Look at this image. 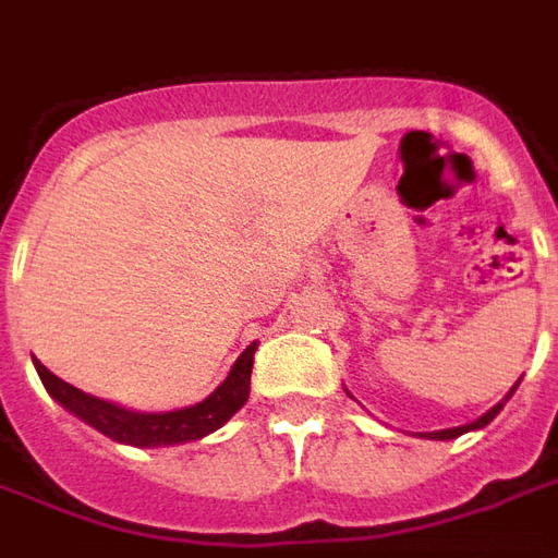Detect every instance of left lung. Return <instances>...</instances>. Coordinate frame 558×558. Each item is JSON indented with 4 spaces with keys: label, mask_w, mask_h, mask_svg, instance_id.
<instances>
[{
    "label": "left lung",
    "mask_w": 558,
    "mask_h": 558,
    "mask_svg": "<svg viewBox=\"0 0 558 558\" xmlns=\"http://www.w3.org/2000/svg\"><path fill=\"white\" fill-rule=\"evenodd\" d=\"M517 386H520V383H517ZM517 386L511 388V391H508V395H505V398L499 400V403H496V407H490V410L484 412V415H481V418L469 421V424H463V427H448V430L421 433V436H424V439H442V442H445V439H457V436H463V433H469V430H481V427H487V424H490V421L496 418V415H499V412H502V407H505V403H508V398H511V395H514Z\"/></svg>",
    "instance_id": "1"
}]
</instances>
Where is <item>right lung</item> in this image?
<instances>
[{
  "label": "right lung",
  "mask_w": 558,
  "mask_h": 558,
  "mask_svg": "<svg viewBox=\"0 0 558 558\" xmlns=\"http://www.w3.org/2000/svg\"><path fill=\"white\" fill-rule=\"evenodd\" d=\"M254 352L256 340L247 350L235 359L232 371L227 379L220 383L206 400H199L194 407L170 412H137L119 407L113 400H101L95 395L80 391L65 379H59L50 374L38 359L35 371L41 376L47 395L68 410L71 415H77L80 421H86L89 427H95L104 436H110L113 442L134 445V448H167V445H182L203 439L208 433H215L223 427L227 421L242 410L247 398H251V371H254Z\"/></svg>",
  "instance_id": "1"
}]
</instances>
